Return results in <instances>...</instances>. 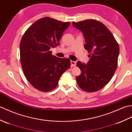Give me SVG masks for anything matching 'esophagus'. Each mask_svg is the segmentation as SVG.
<instances>
[{"mask_svg": "<svg viewBox=\"0 0 132 132\" xmlns=\"http://www.w3.org/2000/svg\"><path fill=\"white\" fill-rule=\"evenodd\" d=\"M71 67H74L76 66V62L75 61H71Z\"/></svg>", "mask_w": 132, "mask_h": 132, "instance_id": "1", "label": "esophagus"}]
</instances>
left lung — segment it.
Here are the masks:
<instances>
[{
	"label": "left lung",
	"instance_id": "obj_1",
	"mask_svg": "<svg viewBox=\"0 0 132 132\" xmlns=\"http://www.w3.org/2000/svg\"><path fill=\"white\" fill-rule=\"evenodd\" d=\"M72 24L82 32L86 42L85 48L90 57L87 64L79 61L77 63L82 72L76 77L78 85L87 92L100 90L109 83L117 69L119 44L109 30L100 21L88 19Z\"/></svg>",
	"mask_w": 132,
	"mask_h": 132
}]
</instances>
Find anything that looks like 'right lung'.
Wrapping results in <instances>:
<instances>
[{
  "mask_svg": "<svg viewBox=\"0 0 132 132\" xmlns=\"http://www.w3.org/2000/svg\"><path fill=\"white\" fill-rule=\"evenodd\" d=\"M70 24L45 17L33 23L21 38L20 54L22 69L27 80L39 91L54 89L62 75L70 68L69 59L57 57L50 51L60 45L63 33Z\"/></svg>",
  "mask_w": 132,
  "mask_h": 132,
  "instance_id": "1",
  "label": "right lung"
}]
</instances>
